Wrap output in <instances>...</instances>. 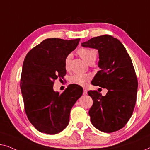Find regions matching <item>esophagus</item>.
<instances>
[{"instance_id":"obj_1","label":"esophagus","mask_w":150,"mask_h":150,"mask_svg":"<svg viewBox=\"0 0 150 150\" xmlns=\"http://www.w3.org/2000/svg\"><path fill=\"white\" fill-rule=\"evenodd\" d=\"M83 94H84V95H86V94H88V91H87V90H86V89H83Z\"/></svg>"}]
</instances>
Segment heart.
<instances>
[{
  "instance_id": "obj_1",
  "label": "heart",
  "mask_w": 150,
  "mask_h": 150,
  "mask_svg": "<svg viewBox=\"0 0 150 150\" xmlns=\"http://www.w3.org/2000/svg\"><path fill=\"white\" fill-rule=\"evenodd\" d=\"M77 54L81 58H83L86 62L90 63L94 62L96 60L97 52L96 50L90 47H81L77 50ZM72 55L69 54L64 59V67L66 70H69L70 68V64ZM91 79V75L89 74H83V73H76L70 77V82L73 84H76L81 86H84Z\"/></svg>"
}]
</instances>
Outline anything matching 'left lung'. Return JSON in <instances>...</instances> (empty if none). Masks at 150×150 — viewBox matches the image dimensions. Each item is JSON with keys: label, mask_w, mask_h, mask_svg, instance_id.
<instances>
[{"label": "left lung", "mask_w": 150, "mask_h": 150, "mask_svg": "<svg viewBox=\"0 0 150 150\" xmlns=\"http://www.w3.org/2000/svg\"><path fill=\"white\" fill-rule=\"evenodd\" d=\"M81 45L98 50L100 70L91 83L108 90L105 96L96 90L88 92L93 100L89 110L92 125L104 132L117 131L127 124L136 104L138 81L131 58L111 35L93 37Z\"/></svg>", "instance_id": "1"}]
</instances>
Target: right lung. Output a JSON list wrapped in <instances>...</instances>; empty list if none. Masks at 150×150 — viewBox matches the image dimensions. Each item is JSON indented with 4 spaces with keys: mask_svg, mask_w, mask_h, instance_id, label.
Listing matches in <instances>:
<instances>
[{
    "mask_svg": "<svg viewBox=\"0 0 150 150\" xmlns=\"http://www.w3.org/2000/svg\"><path fill=\"white\" fill-rule=\"evenodd\" d=\"M79 40L45 39L24 59L20 88L25 112L39 132L54 134L64 130L71 108L83 94V88L76 84L69 85L62 94L53 90L55 80L64 79V59L77 47Z\"/></svg>",
    "mask_w": 150,
    "mask_h": 150,
    "instance_id": "add662e5",
    "label": "right lung"
}]
</instances>
